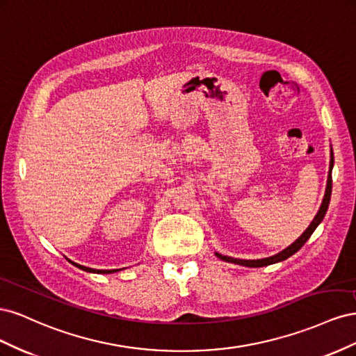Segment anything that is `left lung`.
<instances>
[{
  "label": "left lung",
  "instance_id": "left-lung-1",
  "mask_svg": "<svg viewBox=\"0 0 356 356\" xmlns=\"http://www.w3.org/2000/svg\"><path fill=\"white\" fill-rule=\"evenodd\" d=\"M332 165H334V154L331 152V161H330V174H328V181H327V190H325V196H324V200H322V204L321 208L316 213V217L314 218V221L310 222L309 227L306 229V232L300 236V238L293 243L289 245L286 250H284L282 252H279L273 257H268V258H261V260H238V258H233V257H225V255H221V254H217L218 258H221V260L224 261H229V263H234V264H241V266H245V267H263V266H268V264H273V263H277V261H284L286 260L288 257H291L293 254H296L301 246H303L307 239L312 236V233L315 232V229L319 225V222L324 220L325 213H327V209H328V204H330V199H331V188H332V178H331V170H332Z\"/></svg>",
  "mask_w": 356,
  "mask_h": 356
}]
</instances>
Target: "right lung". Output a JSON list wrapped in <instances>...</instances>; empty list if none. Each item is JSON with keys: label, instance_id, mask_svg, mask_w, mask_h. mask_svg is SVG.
I'll return each instance as SVG.
<instances>
[{"label": "right lung", "instance_id": "1", "mask_svg": "<svg viewBox=\"0 0 356 356\" xmlns=\"http://www.w3.org/2000/svg\"><path fill=\"white\" fill-rule=\"evenodd\" d=\"M72 263V261H71ZM74 266H77L79 268H81V270H86V272H93V273H106V270H96V268H89V267H84V266H80L77 263H72ZM111 272H115V270H108V273Z\"/></svg>", "mask_w": 356, "mask_h": 356}]
</instances>
